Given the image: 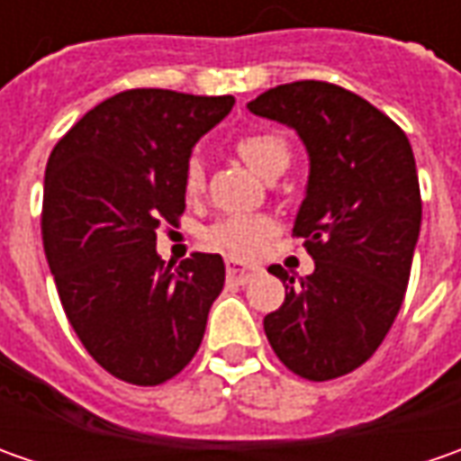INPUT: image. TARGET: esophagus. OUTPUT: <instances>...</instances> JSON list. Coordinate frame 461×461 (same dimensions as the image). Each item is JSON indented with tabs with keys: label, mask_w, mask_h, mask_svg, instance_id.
Segmentation results:
<instances>
[{
	"label": "esophagus",
	"mask_w": 461,
	"mask_h": 461,
	"mask_svg": "<svg viewBox=\"0 0 461 461\" xmlns=\"http://www.w3.org/2000/svg\"><path fill=\"white\" fill-rule=\"evenodd\" d=\"M225 272H228V279L230 282H239V285H246L251 276L258 275L257 264H246V261H236V258H228L225 264Z\"/></svg>",
	"instance_id": "34e87169"
}]
</instances>
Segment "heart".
Returning a JSON list of instances; mask_svg holds the SVG:
<instances>
[{"instance_id":"1","label":"heart","mask_w":461,"mask_h":461,"mask_svg":"<svg viewBox=\"0 0 461 461\" xmlns=\"http://www.w3.org/2000/svg\"><path fill=\"white\" fill-rule=\"evenodd\" d=\"M240 158L257 174H267L269 168L290 161V146L276 133H249L240 135L236 143ZM204 189V167L200 158H189L185 168L186 197H197ZM275 225L261 215H228L204 230V243L215 251L230 257H251L261 249V243L272 236Z\"/></svg>"}]
</instances>
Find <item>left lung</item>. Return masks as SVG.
Masks as SVG:
<instances>
[{
    "instance_id": "1",
    "label": "left lung",
    "mask_w": 461,
    "mask_h": 461,
    "mask_svg": "<svg viewBox=\"0 0 461 461\" xmlns=\"http://www.w3.org/2000/svg\"><path fill=\"white\" fill-rule=\"evenodd\" d=\"M293 128L310 156L293 233L315 272L279 264L282 308L264 318L279 362L312 382L362 366L398 315L420 230V189L408 135L359 95L328 81H293L249 102Z\"/></svg>"
}]
</instances>
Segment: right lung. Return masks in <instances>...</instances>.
<instances>
[{
	"label": "right lung",
	"mask_w": 461,
	"mask_h": 461,
	"mask_svg": "<svg viewBox=\"0 0 461 461\" xmlns=\"http://www.w3.org/2000/svg\"><path fill=\"white\" fill-rule=\"evenodd\" d=\"M236 99L128 89L63 135L45 167L43 249L66 318L113 377L153 387L203 344L225 282L221 254L179 267L156 254V230L185 212L194 143Z\"/></svg>",
	"instance_id": "add662e5"
}]
</instances>
